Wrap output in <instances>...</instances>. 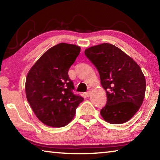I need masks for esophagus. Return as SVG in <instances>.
Masks as SVG:
<instances>
[{
  "label": "esophagus",
  "instance_id": "esophagus-1",
  "mask_svg": "<svg viewBox=\"0 0 160 160\" xmlns=\"http://www.w3.org/2000/svg\"><path fill=\"white\" fill-rule=\"evenodd\" d=\"M85 95L87 96V97H89L90 95V90H88V92H87L85 93Z\"/></svg>",
  "mask_w": 160,
  "mask_h": 160
}]
</instances>
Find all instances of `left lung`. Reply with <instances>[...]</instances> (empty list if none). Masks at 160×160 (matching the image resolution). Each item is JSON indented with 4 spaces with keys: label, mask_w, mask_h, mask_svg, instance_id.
<instances>
[{
    "label": "left lung",
    "mask_w": 160,
    "mask_h": 160,
    "mask_svg": "<svg viewBox=\"0 0 160 160\" xmlns=\"http://www.w3.org/2000/svg\"><path fill=\"white\" fill-rule=\"evenodd\" d=\"M85 54L99 74L107 102L101 109L103 118L112 124L129 121L141 106L146 82L141 68L130 56L108 43L87 48Z\"/></svg>",
    "instance_id": "8db88e82"
}]
</instances>
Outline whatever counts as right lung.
Returning a JSON list of instances; mask_svg holds the SVG:
<instances>
[{"label": "right lung", "mask_w": 160, "mask_h": 160, "mask_svg": "<svg viewBox=\"0 0 160 160\" xmlns=\"http://www.w3.org/2000/svg\"><path fill=\"white\" fill-rule=\"evenodd\" d=\"M80 52L76 45L61 43L43 54L26 78L27 99L37 117L51 127H63L74 117L84 98L75 94L68 70Z\"/></svg>", "instance_id": "right-lung-1"}]
</instances>
